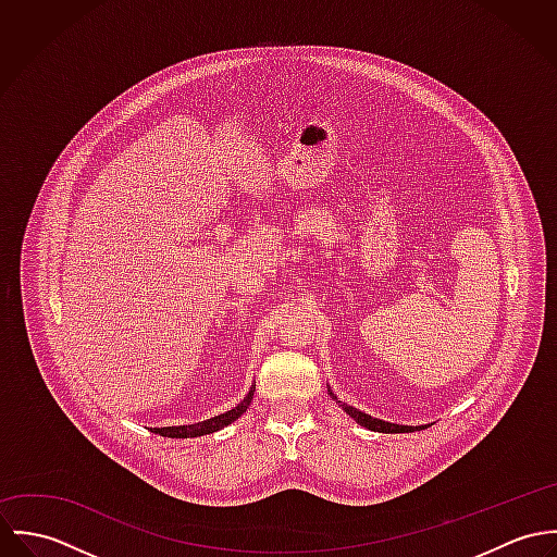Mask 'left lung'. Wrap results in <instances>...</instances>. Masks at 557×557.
<instances>
[{
  "label": "left lung",
  "instance_id": "1",
  "mask_svg": "<svg viewBox=\"0 0 557 557\" xmlns=\"http://www.w3.org/2000/svg\"><path fill=\"white\" fill-rule=\"evenodd\" d=\"M327 393H330V397L334 398V400L343 407V411H347L360 426H364V429H369V431H377V433H411V431H422V429L429 426V424L409 426V424H397V422L380 420V418H373V416H369V413H364V411H360V409H356V407H351V405L338 400L332 391H327Z\"/></svg>",
  "mask_w": 557,
  "mask_h": 557
}]
</instances>
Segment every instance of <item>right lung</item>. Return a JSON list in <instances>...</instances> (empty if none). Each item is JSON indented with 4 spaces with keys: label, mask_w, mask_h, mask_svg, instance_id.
I'll return each mask as SVG.
<instances>
[{
    "label": "right lung",
    "mask_w": 557,
    "mask_h": 557,
    "mask_svg": "<svg viewBox=\"0 0 557 557\" xmlns=\"http://www.w3.org/2000/svg\"><path fill=\"white\" fill-rule=\"evenodd\" d=\"M255 395V386L248 391V395L239 400L238 405L225 413H219L214 418H208V420H201V422H195V424H180V426H154L150 429L152 433H159L162 437H175V440H184V437H199V435H210V433H216L221 429H225L227 424H232L234 420H238L239 416L248 409L250 400Z\"/></svg>",
    "instance_id": "right-lung-1"
}]
</instances>
